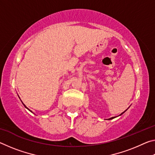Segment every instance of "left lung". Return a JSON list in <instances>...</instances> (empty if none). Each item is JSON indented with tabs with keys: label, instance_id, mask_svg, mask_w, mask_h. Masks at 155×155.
Listing matches in <instances>:
<instances>
[{
	"label": "left lung",
	"instance_id": "obj_1",
	"mask_svg": "<svg viewBox=\"0 0 155 155\" xmlns=\"http://www.w3.org/2000/svg\"><path fill=\"white\" fill-rule=\"evenodd\" d=\"M126 111H127V110H126ZM126 111H124V112H123V113H122V114H120V115H122V114H124V112H125ZM114 118H115V117H111V118H109V119H108V120H112V119H114Z\"/></svg>",
	"mask_w": 155,
	"mask_h": 155
}]
</instances>
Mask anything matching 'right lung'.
<instances>
[{"label": "right lung", "instance_id": "add662e5", "mask_svg": "<svg viewBox=\"0 0 155 155\" xmlns=\"http://www.w3.org/2000/svg\"><path fill=\"white\" fill-rule=\"evenodd\" d=\"M22 104H23V103H22ZM24 106H25V107H26V108H27V109H28V108H27V107H26V105H25V104H24ZM28 110H29V109H28ZM29 111H30V110H29Z\"/></svg>", "mask_w": 155, "mask_h": 155}]
</instances>
